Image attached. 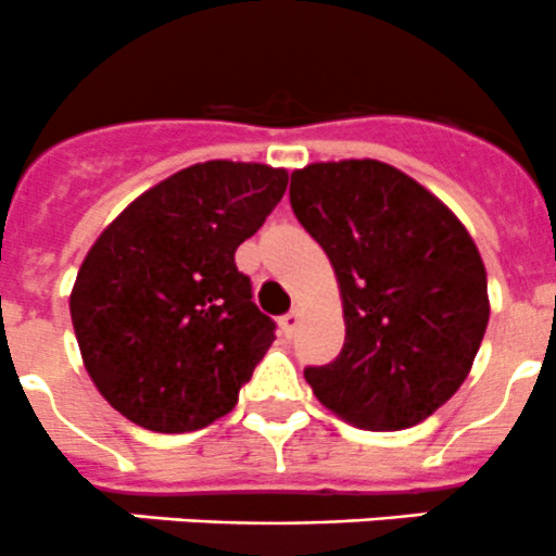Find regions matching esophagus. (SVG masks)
Listing matches in <instances>:
<instances>
[{
  "label": "esophagus",
  "mask_w": 556,
  "mask_h": 556,
  "mask_svg": "<svg viewBox=\"0 0 556 556\" xmlns=\"http://www.w3.org/2000/svg\"><path fill=\"white\" fill-rule=\"evenodd\" d=\"M279 323H282L285 336H293L295 328H299V323H301V309H290L282 319H279Z\"/></svg>",
  "instance_id": "34e87169"
}]
</instances>
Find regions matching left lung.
Returning a JSON list of instances; mask_svg holds the SVG:
<instances>
[{"instance_id":"1","label":"left lung","mask_w":556,"mask_h":556,"mask_svg":"<svg viewBox=\"0 0 556 556\" xmlns=\"http://www.w3.org/2000/svg\"><path fill=\"white\" fill-rule=\"evenodd\" d=\"M290 206L344 304L339 357L304 371L317 401L368 430L428 419L470 374L490 319L470 233L417 179L371 159L295 169Z\"/></svg>"}]
</instances>
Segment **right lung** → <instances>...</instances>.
Listing matches in <instances>:
<instances>
[{"instance_id": "add662e5", "label": "right lung", "mask_w": 556, "mask_h": 556, "mask_svg": "<svg viewBox=\"0 0 556 556\" xmlns=\"http://www.w3.org/2000/svg\"><path fill=\"white\" fill-rule=\"evenodd\" d=\"M288 188L266 164L206 161L134 199L93 242L70 295L83 363L115 412L155 433L226 417L274 341L237 247Z\"/></svg>"}]
</instances>
